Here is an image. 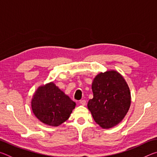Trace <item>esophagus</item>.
Masks as SVG:
<instances>
[{"label": "esophagus", "instance_id": "obj_1", "mask_svg": "<svg viewBox=\"0 0 157 157\" xmlns=\"http://www.w3.org/2000/svg\"><path fill=\"white\" fill-rule=\"evenodd\" d=\"M79 103H80V105L84 106V105H86V100H80V102H79Z\"/></svg>", "mask_w": 157, "mask_h": 157}]
</instances>
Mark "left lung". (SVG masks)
I'll use <instances>...</instances> for the list:
<instances>
[{"instance_id": "1", "label": "left lung", "mask_w": 157, "mask_h": 157, "mask_svg": "<svg viewBox=\"0 0 157 157\" xmlns=\"http://www.w3.org/2000/svg\"><path fill=\"white\" fill-rule=\"evenodd\" d=\"M94 98L87 105L95 123L103 129L123 120L131 105V94L123 75L114 70L100 73L92 83Z\"/></svg>"}]
</instances>
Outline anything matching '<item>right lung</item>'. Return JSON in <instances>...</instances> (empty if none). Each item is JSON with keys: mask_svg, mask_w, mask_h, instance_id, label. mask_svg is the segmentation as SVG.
<instances>
[{"mask_svg": "<svg viewBox=\"0 0 157 157\" xmlns=\"http://www.w3.org/2000/svg\"><path fill=\"white\" fill-rule=\"evenodd\" d=\"M75 102L51 82L36 90L31 101L33 112L47 125L57 127L68 120Z\"/></svg>", "mask_w": 157, "mask_h": 157, "instance_id": "1", "label": "right lung"}]
</instances>
